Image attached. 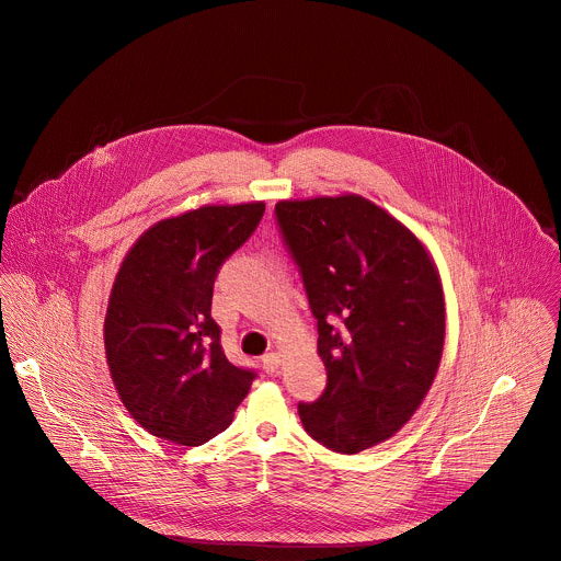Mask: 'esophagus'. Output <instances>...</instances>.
I'll return each instance as SVG.
<instances>
[{"label": "esophagus", "mask_w": 561, "mask_h": 561, "mask_svg": "<svg viewBox=\"0 0 561 561\" xmlns=\"http://www.w3.org/2000/svg\"><path fill=\"white\" fill-rule=\"evenodd\" d=\"M261 366H263L265 374H274L278 370V366H280V357L276 353H267V355H263Z\"/></svg>", "instance_id": "1"}]
</instances>
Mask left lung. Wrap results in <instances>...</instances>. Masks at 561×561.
I'll list each match as a JSON object with an SVG mask.
<instances>
[{
  "instance_id": "obj_1",
  "label": "left lung",
  "mask_w": 561,
  "mask_h": 561,
  "mask_svg": "<svg viewBox=\"0 0 561 561\" xmlns=\"http://www.w3.org/2000/svg\"><path fill=\"white\" fill-rule=\"evenodd\" d=\"M283 243L318 320L327 387L300 402L307 433L355 455L420 407L444 348L442 285L424 245L359 195L278 202Z\"/></svg>"
}]
</instances>
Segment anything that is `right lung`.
Instances as JSON below:
<instances>
[{
	"label": "right lung",
	"instance_id": "right-lung-1",
	"mask_svg": "<svg viewBox=\"0 0 561 561\" xmlns=\"http://www.w3.org/2000/svg\"><path fill=\"white\" fill-rule=\"evenodd\" d=\"M263 202L163 219L124 259L104 322L106 359L130 415L152 435L197 446L226 431L256 373L230 364L210 318L226 259L256 230Z\"/></svg>",
	"mask_w": 561,
	"mask_h": 561
}]
</instances>
